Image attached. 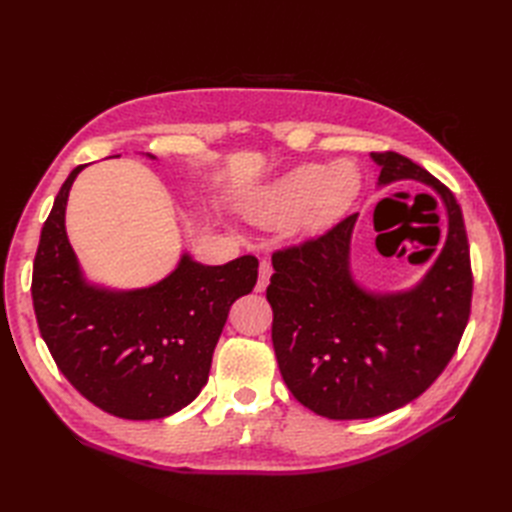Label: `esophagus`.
<instances>
[{"instance_id":"esophagus-1","label":"esophagus","mask_w":512,"mask_h":512,"mask_svg":"<svg viewBox=\"0 0 512 512\" xmlns=\"http://www.w3.org/2000/svg\"><path fill=\"white\" fill-rule=\"evenodd\" d=\"M273 269H271V262L269 260H260L258 265V282H256V292H262L269 286V277H271Z\"/></svg>"}]
</instances>
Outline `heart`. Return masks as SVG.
I'll use <instances>...</instances> for the list:
<instances>
[{"label":"heart","instance_id":"heart-1","mask_svg":"<svg viewBox=\"0 0 512 512\" xmlns=\"http://www.w3.org/2000/svg\"><path fill=\"white\" fill-rule=\"evenodd\" d=\"M363 190V175L352 160H337L329 166L303 164L262 196L256 218L269 224L290 220L305 232L335 224L352 209Z\"/></svg>","mask_w":512,"mask_h":512}]
</instances>
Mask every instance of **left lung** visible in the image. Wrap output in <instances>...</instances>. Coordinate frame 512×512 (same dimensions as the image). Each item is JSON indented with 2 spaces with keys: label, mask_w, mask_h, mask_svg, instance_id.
Instances as JSON below:
<instances>
[{
  "label": "left lung",
  "mask_w": 512,
  "mask_h": 512,
  "mask_svg": "<svg viewBox=\"0 0 512 512\" xmlns=\"http://www.w3.org/2000/svg\"><path fill=\"white\" fill-rule=\"evenodd\" d=\"M371 158L380 185H431L446 205L448 235L425 280L395 294H371L352 280L356 213L273 252L267 301L277 365L294 399L335 421L374 418L423 395L453 359L472 305L470 245L453 192L401 153L374 151Z\"/></svg>",
  "instance_id": "left-lung-1"
}]
</instances>
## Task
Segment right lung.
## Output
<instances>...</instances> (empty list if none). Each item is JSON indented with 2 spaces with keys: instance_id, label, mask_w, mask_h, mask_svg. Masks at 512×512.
Returning a JSON list of instances; mask_svg holds the SVG:
<instances>
[{
  "instance_id": "1",
  "label": "right lung",
  "mask_w": 512,
  "mask_h": 512,
  "mask_svg": "<svg viewBox=\"0 0 512 512\" xmlns=\"http://www.w3.org/2000/svg\"><path fill=\"white\" fill-rule=\"evenodd\" d=\"M61 185L34 258L32 299L40 335L61 374L100 410L151 421L179 412L207 384L228 309L252 292L258 260L247 254L205 267L183 254L156 286L113 292L89 286L66 237Z\"/></svg>"
}]
</instances>
